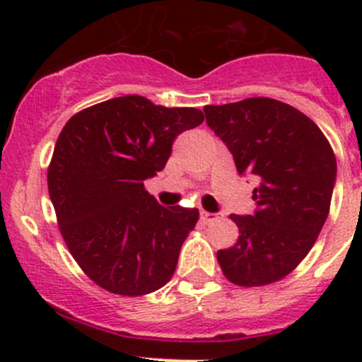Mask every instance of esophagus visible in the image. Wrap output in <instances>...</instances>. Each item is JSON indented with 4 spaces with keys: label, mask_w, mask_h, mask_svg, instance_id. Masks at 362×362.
<instances>
[{
    "label": "esophagus",
    "mask_w": 362,
    "mask_h": 362,
    "mask_svg": "<svg viewBox=\"0 0 362 362\" xmlns=\"http://www.w3.org/2000/svg\"><path fill=\"white\" fill-rule=\"evenodd\" d=\"M199 215H202V221L204 222V224H208V222H214L218 218V214H214V211H206V210L199 211Z\"/></svg>",
    "instance_id": "34e87169"
}]
</instances>
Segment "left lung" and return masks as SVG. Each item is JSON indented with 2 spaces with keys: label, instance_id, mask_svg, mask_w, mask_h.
<instances>
[{
  "label": "left lung",
  "instance_id": "1",
  "mask_svg": "<svg viewBox=\"0 0 362 362\" xmlns=\"http://www.w3.org/2000/svg\"><path fill=\"white\" fill-rule=\"evenodd\" d=\"M206 124L240 175L259 180L252 215H231L238 242L217 252L229 282L268 286L289 275L315 243L337 184V158L315 122L269 98L208 105Z\"/></svg>",
  "mask_w": 362,
  "mask_h": 362
}]
</instances>
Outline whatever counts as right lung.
Wrapping results in <instances>:
<instances>
[{"label": "right lung", "instance_id": "right-lung-1", "mask_svg": "<svg viewBox=\"0 0 362 362\" xmlns=\"http://www.w3.org/2000/svg\"><path fill=\"white\" fill-rule=\"evenodd\" d=\"M198 108L122 96L75 113L57 138L47 182L73 259L103 289L144 296L170 282L198 208L160 206L144 180L166 166Z\"/></svg>", "mask_w": 362, "mask_h": 362}]
</instances>
